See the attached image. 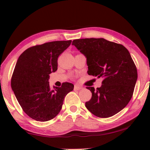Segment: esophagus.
<instances>
[{"instance_id":"1","label":"esophagus","mask_w":150,"mask_h":150,"mask_svg":"<svg viewBox=\"0 0 150 150\" xmlns=\"http://www.w3.org/2000/svg\"><path fill=\"white\" fill-rule=\"evenodd\" d=\"M74 89H75V90H80V89H82V87H81V86H79L77 85H75V87H74Z\"/></svg>"}]
</instances>
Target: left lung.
I'll return each instance as SVG.
<instances>
[{
	"instance_id": "8db88e82",
	"label": "left lung",
	"mask_w": 150,
	"mask_h": 150,
	"mask_svg": "<svg viewBox=\"0 0 150 150\" xmlns=\"http://www.w3.org/2000/svg\"><path fill=\"white\" fill-rule=\"evenodd\" d=\"M72 44L87 58L88 75L103 78L97 89L87 87L92 95L85 103L86 108L99 118L116 114L131 99L137 79V68L128 49L103 38L75 39Z\"/></svg>"
}]
</instances>
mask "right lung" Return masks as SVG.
Masks as SVG:
<instances>
[{
  "mask_svg": "<svg viewBox=\"0 0 150 150\" xmlns=\"http://www.w3.org/2000/svg\"><path fill=\"white\" fill-rule=\"evenodd\" d=\"M72 41H56L32 46L18 58L11 79V87L23 111L32 119L48 121L61 110L65 96L74 85L63 82L50 89L49 74L58 69V58Z\"/></svg>",
  "mask_w": 150,
  "mask_h": 150,
  "instance_id": "1",
  "label": "right lung"
}]
</instances>
